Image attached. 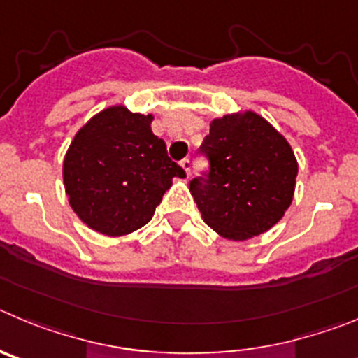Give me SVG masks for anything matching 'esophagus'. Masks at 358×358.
Returning a JSON list of instances; mask_svg holds the SVG:
<instances>
[{
  "mask_svg": "<svg viewBox=\"0 0 358 358\" xmlns=\"http://www.w3.org/2000/svg\"><path fill=\"white\" fill-rule=\"evenodd\" d=\"M180 164H182V167H183V171H185V175H187V176L191 175V169H192L191 159H183Z\"/></svg>",
  "mask_w": 358,
  "mask_h": 358,
  "instance_id": "34e87169",
  "label": "esophagus"
}]
</instances>
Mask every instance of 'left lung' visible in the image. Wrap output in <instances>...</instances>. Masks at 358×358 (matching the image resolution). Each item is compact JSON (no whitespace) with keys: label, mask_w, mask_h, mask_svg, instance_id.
I'll list each match as a JSON object with an SVG mask.
<instances>
[{"label":"left lung","mask_w":358,"mask_h":358,"mask_svg":"<svg viewBox=\"0 0 358 358\" xmlns=\"http://www.w3.org/2000/svg\"><path fill=\"white\" fill-rule=\"evenodd\" d=\"M208 169L189 183L203 221L227 239L267 231L292 201L298 162L282 135L253 112L210 123L199 146Z\"/></svg>","instance_id":"obj_1"}]
</instances>
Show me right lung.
Listing matches in <instances>:
<instances>
[{
	"instance_id": "obj_1",
	"label": "right lung",
	"mask_w": 358,
	"mask_h": 358,
	"mask_svg": "<svg viewBox=\"0 0 358 358\" xmlns=\"http://www.w3.org/2000/svg\"><path fill=\"white\" fill-rule=\"evenodd\" d=\"M153 115L110 107L89 121L64 159V185L73 210L87 227L117 237L153 217L183 167L167 157L151 131Z\"/></svg>"
}]
</instances>
